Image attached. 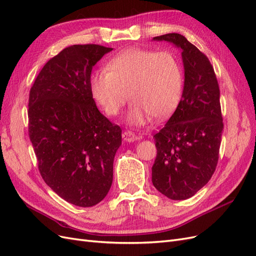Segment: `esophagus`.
Instances as JSON below:
<instances>
[{"label": "esophagus", "instance_id": "esophagus-1", "mask_svg": "<svg viewBox=\"0 0 256 256\" xmlns=\"http://www.w3.org/2000/svg\"><path fill=\"white\" fill-rule=\"evenodd\" d=\"M122 136L124 140H125L126 142H134L138 138V136L136 134H134L132 131H129V130L124 131Z\"/></svg>", "mask_w": 256, "mask_h": 256}]
</instances>
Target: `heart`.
Wrapping results in <instances>:
<instances>
[{
    "label": "heart",
    "mask_w": 256,
    "mask_h": 256,
    "mask_svg": "<svg viewBox=\"0 0 256 256\" xmlns=\"http://www.w3.org/2000/svg\"><path fill=\"white\" fill-rule=\"evenodd\" d=\"M92 74V98L106 115L120 114L129 99L127 122L140 126L150 116L164 120L176 109L182 94L184 72L180 60L168 51L128 49Z\"/></svg>",
    "instance_id": "b5f03b06"
}]
</instances>
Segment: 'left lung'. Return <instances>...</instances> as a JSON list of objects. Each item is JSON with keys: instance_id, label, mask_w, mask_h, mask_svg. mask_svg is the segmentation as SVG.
Wrapping results in <instances>:
<instances>
[{"instance_id": "obj_1", "label": "left lung", "mask_w": 256, "mask_h": 256, "mask_svg": "<svg viewBox=\"0 0 256 256\" xmlns=\"http://www.w3.org/2000/svg\"><path fill=\"white\" fill-rule=\"evenodd\" d=\"M154 40L182 50L184 83L175 112L154 136L152 182L166 198L187 200L209 182L218 164L223 130L219 84L208 58L184 36L170 33Z\"/></svg>"}]
</instances>
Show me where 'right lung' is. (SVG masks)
I'll list each match as a JSON object with an SVG mask.
<instances>
[{"mask_svg": "<svg viewBox=\"0 0 256 256\" xmlns=\"http://www.w3.org/2000/svg\"><path fill=\"white\" fill-rule=\"evenodd\" d=\"M74 44L49 60L30 88L28 136L44 182L68 203L92 207L113 182L122 129L99 112L90 92L92 69L112 51Z\"/></svg>", "mask_w": 256, "mask_h": 256, "instance_id": "obj_1", "label": "right lung"}]
</instances>
